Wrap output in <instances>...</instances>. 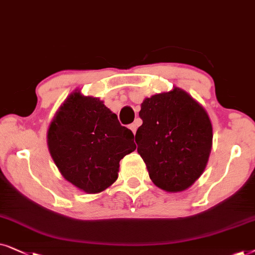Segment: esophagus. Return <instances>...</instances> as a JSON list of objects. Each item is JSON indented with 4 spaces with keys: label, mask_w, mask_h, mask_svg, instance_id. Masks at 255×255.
Masks as SVG:
<instances>
[{
    "label": "esophagus",
    "mask_w": 255,
    "mask_h": 255,
    "mask_svg": "<svg viewBox=\"0 0 255 255\" xmlns=\"http://www.w3.org/2000/svg\"><path fill=\"white\" fill-rule=\"evenodd\" d=\"M137 127H138V122L136 121V122H134V124H131V125H129V129L133 131V133L135 134L136 133V130H137Z\"/></svg>",
    "instance_id": "obj_1"
}]
</instances>
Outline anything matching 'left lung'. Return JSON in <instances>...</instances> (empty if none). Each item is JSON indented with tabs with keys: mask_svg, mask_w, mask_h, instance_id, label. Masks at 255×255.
<instances>
[{
	"mask_svg": "<svg viewBox=\"0 0 255 255\" xmlns=\"http://www.w3.org/2000/svg\"><path fill=\"white\" fill-rule=\"evenodd\" d=\"M143 121L135 135L149 177L169 192L191 186L204 171L212 125L204 108L181 88L155 94L141 105Z\"/></svg>",
	"mask_w": 255,
	"mask_h": 255,
	"instance_id": "left-lung-1",
	"label": "left lung"
}]
</instances>
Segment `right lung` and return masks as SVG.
Segmentation results:
<instances>
[{"mask_svg": "<svg viewBox=\"0 0 255 255\" xmlns=\"http://www.w3.org/2000/svg\"><path fill=\"white\" fill-rule=\"evenodd\" d=\"M47 144L64 178L87 193L113 184L119 162L136 148L134 134L117 114L79 92L67 98L51 122Z\"/></svg>", "mask_w": 255, "mask_h": 255, "instance_id": "1", "label": "right lung"}]
</instances>
